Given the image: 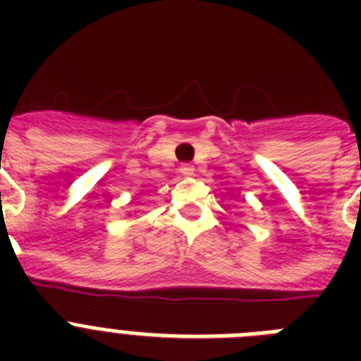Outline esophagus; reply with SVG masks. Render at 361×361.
Returning <instances> with one entry per match:
<instances>
[{"label": "esophagus", "instance_id": "obj_1", "mask_svg": "<svg viewBox=\"0 0 361 361\" xmlns=\"http://www.w3.org/2000/svg\"><path fill=\"white\" fill-rule=\"evenodd\" d=\"M180 172H181V174H183V176H192V174H195V169H192V164H181V166H180Z\"/></svg>", "mask_w": 361, "mask_h": 361}]
</instances>
